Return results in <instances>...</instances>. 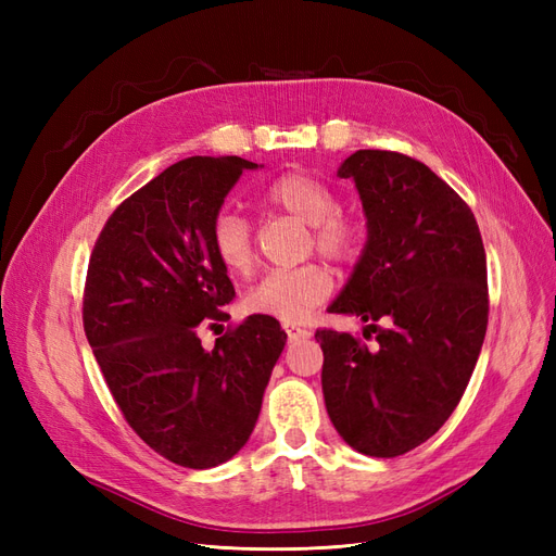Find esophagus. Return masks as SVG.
<instances>
[{"label":"esophagus","instance_id":"obj_1","mask_svg":"<svg viewBox=\"0 0 556 556\" xmlns=\"http://www.w3.org/2000/svg\"><path fill=\"white\" fill-rule=\"evenodd\" d=\"M285 327V333H288V341L294 343V341H301V339H308L311 331L304 329V327H294V325H282Z\"/></svg>","mask_w":556,"mask_h":556}]
</instances>
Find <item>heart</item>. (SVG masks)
Returning <instances> with one entry per match:
<instances>
[{
	"label": "heart",
	"instance_id": "b5f03b06",
	"mask_svg": "<svg viewBox=\"0 0 556 556\" xmlns=\"http://www.w3.org/2000/svg\"><path fill=\"white\" fill-rule=\"evenodd\" d=\"M262 201L288 213L311 229L308 250L333 264H348L359 255L364 225L357 215L339 208V197L325 180L290 172L274 178L262 190ZM211 248L229 274L248 276L255 266V233L241 213L220 211L211 223ZM333 290V278L323 264L306 262L294 268H276L245 294V308L294 325L317 308Z\"/></svg>",
	"mask_w": 556,
	"mask_h": 556
}]
</instances>
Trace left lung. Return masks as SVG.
Masks as SVG:
<instances>
[{"label":"left lung","mask_w":556,"mask_h":556,"mask_svg":"<svg viewBox=\"0 0 556 556\" xmlns=\"http://www.w3.org/2000/svg\"><path fill=\"white\" fill-rule=\"evenodd\" d=\"M357 185L368 241L329 313L357 315L364 339L317 329L323 392L343 441L399 457L439 431L464 396L490 317L473 211L427 164L357 150L339 169Z\"/></svg>","instance_id":"8db88e82"}]
</instances>
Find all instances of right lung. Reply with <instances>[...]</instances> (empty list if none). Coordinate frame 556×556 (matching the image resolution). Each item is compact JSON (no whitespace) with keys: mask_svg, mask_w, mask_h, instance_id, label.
<instances>
[{"mask_svg":"<svg viewBox=\"0 0 556 556\" xmlns=\"http://www.w3.org/2000/svg\"><path fill=\"white\" fill-rule=\"evenodd\" d=\"M245 169L257 164L197 155L146 182L111 213L83 290V329L117 408L185 468H213L245 445L288 339L268 315L227 327L213 350L197 333L229 317L233 285L208 233Z\"/></svg>","mask_w":556,"mask_h":556,"instance_id":"1","label":"right lung"}]
</instances>
